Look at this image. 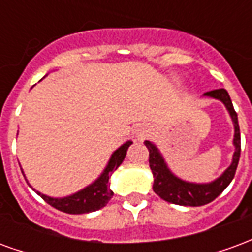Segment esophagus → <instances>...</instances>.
Masks as SVG:
<instances>
[{
	"label": "esophagus",
	"instance_id": "esophagus-1",
	"mask_svg": "<svg viewBox=\"0 0 252 252\" xmlns=\"http://www.w3.org/2000/svg\"><path fill=\"white\" fill-rule=\"evenodd\" d=\"M144 135H146V133H144V131L139 132V133H137V137H139V139H142V137H144Z\"/></svg>",
	"mask_w": 252,
	"mask_h": 252
}]
</instances>
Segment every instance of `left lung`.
Here are the masks:
<instances>
[{"label":"left lung","mask_w":252,"mask_h":252,"mask_svg":"<svg viewBox=\"0 0 252 252\" xmlns=\"http://www.w3.org/2000/svg\"><path fill=\"white\" fill-rule=\"evenodd\" d=\"M204 97L221 101L232 119L233 129H235V133H233L235 153L232 155V162L219 178L212 182H208V184L189 182V181H184L181 180L180 177H177L169 169L159 148L153 142L146 140L144 144L150 151L148 162H150V167H151L154 175V191L160 198H163L164 201L171 202V204L182 206H201L209 204L216 198L217 195L221 194L222 190L231 184V181L233 180L235 173H236V169H238L239 158H240V129H239L238 115L233 109L229 94L225 89H216V90L204 93Z\"/></svg>","instance_id":"1"}]
</instances>
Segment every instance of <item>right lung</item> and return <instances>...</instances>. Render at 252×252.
<instances>
[{
	"mask_svg": "<svg viewBox=\"0 0 252 252\" xmlns=\"http://www.w3.org/2000/svg\"><path fill=\"white\" fill-rule=\"evenodd\" d=\"M131 144V140H128L123 146L117 148L115 153L110 155L109 162H108L106 167H105L98 178L94 182H92L90 185L86 186V188H83L77 193H74V194L57 198V197H50V195L43 194L40 191H36L35 189L33 190L40 195L43 200L46 201L47 204H50L54 208H57L58 211H62L64 213L82 215V213H90V212L98 211L101 208H104L109 202L110 198L113 197V191L109 189V177L123 163V160H124L126 155V150ZM21 173L24 174L23 170H21Z\"/></svg>",
	"mask_w": 252,
	"mask_h": 252,
	"instance_id": "add662e5",
	"label": "right lung"
}]
</instances>
